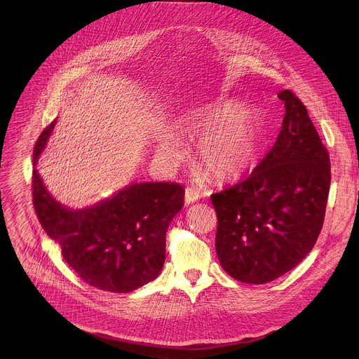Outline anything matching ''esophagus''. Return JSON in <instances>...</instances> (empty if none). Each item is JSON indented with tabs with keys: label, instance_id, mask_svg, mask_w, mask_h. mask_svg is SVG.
Here are the masks:
<instances>
[{
	"label": "esophagus",
	"instance_id": "obj_1",
	"mask_svg": "<svg viewBox=\"0 0 359 359\" xmlns=\"http://www.w3.org/2000/svg\"><path fill=\"white\" fill-rule=\"evenodd\" d=\"M200 197H201L200 190H197V189L193 187V186H189V187L186 189V191H184V201H186L187 204L197 201Z\"/></svg>",
	"mask_w": 359,
	"mask_h": 359
}]
</instances>
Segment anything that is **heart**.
I'll list each match as a JSON object with an SVG mask.
<instances>
[{
  "label": "heart",
  "instance_id": "1",
  "mask_svg": "<svg viewBox=\"0 0 359 359\" xmlns=\"http://www.w3.org/2000/svg\"><path fill=\"white\" fill-rule=\"evenodd\" d=\"M194 135H201L198 156L203 166L219 180L240 177L255 155V118L247 109L229 105L198 111L184 123ZM170 155L179 150L176 140L168 142Z\"/></svg>",
  "mask_w": 359,
  "mask_h": 359
}]
</instances>
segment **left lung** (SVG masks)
<instances>
[{"label":"left lung","mask_w":359,"mask_h":359,"mask_svg":"<svg viewBox=\"0 0 359 359\" xmlns=\"http://www.w3.org/2000/svg\"><path fill=\"white\" fill-rule=\"evenodd\" d=\"M281 130L251 175L212 194L222 267L247 284L292 270L323 229L331 183L328 150L298 96L284 89Z\"/></svg>","instance_id":"8db88e82"}]
</instances>
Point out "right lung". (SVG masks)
<instances>
[{"instance_id":"right-lung-1","label":"right lung","mask_w":359,"mask_h":359,"mask_svg":"<svg viewBox=\"0 0 359 359\" xmlns=\"http://www.w3.org/2000/svg\"><path fill=\"white\" fill-rule=\"evenodd\" d=\"M54 123L42 130L34 146V165ZM31 189L42 229L60 244L65 263L86 284L109 292H129L159 276L169 223L184 201V187L179 183L130 184L82 210L61 206L46 191L36 169Z\"/></svg>"}]
</instances>
